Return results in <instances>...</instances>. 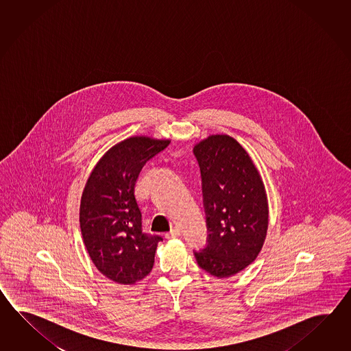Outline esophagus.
Instances as JSON below:
<instances>
[{"mask_svg": "<svg viewBox=\"0 0 351 351\" xmlns=\"http://www.w3.org/2000/svg\"><path fill=\"white\" fill-rule=\"evenodd\" d=\"M180 236V230L177 228V227H174L172 231L168 232V233H165V239H177Z\"/></svg>", "mask_w": 351, "mask_h": 351, "instance_id": "obj_1", "label": "esophagus"}]
</instances>
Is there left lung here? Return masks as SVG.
Returning <instances> with one entry per match:
<instances>
[{
	"label": "left lung",
	"mask_w": 351,
	"mask_h": 351,
	"mask_svg": "<svg viewBox=\"0 0 351 351\" xmlns=\"http://www.w3.org/2000/svg\"><path fill=\"white\" fill-rule=\"evenodd\" d=\"M201 168L208 245L195 252L202 269L234 276L261 252L269 230V201L252 158L234 138L212 134L193 147Z\"/></svg>",
	"instance_id": "obj_1"
}]
</instances>
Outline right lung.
Masks as SVG:
<instances>
[{
  "instance_id": "1",
  "label": "right lung",
  "mask_w": 351,
  "mask_h": 351,
  "mask_svg": "<svg viewBox=\"0 0 351 351\" xmlns=\"http://www.w3.org/2000/svg\"><path fill=\"white\" fill-rule=\"evenodd\" d=\"M169 143L148 135L117 143L97 160L84 186L82 242L95 267L117 284L134 285L153 269L162 237L142 232L135 183L144 165Z\"/></svg>"
}]
</instances>
